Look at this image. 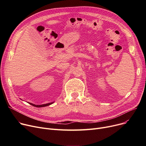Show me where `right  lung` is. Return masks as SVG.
<instances>
[{
	"mask_svg": "<svg viewBox=\"0 0 146 146\" xmlns=\"http://www.w3.org/2000/svg\"><path fill=\"white\" fill-rule=\"evenodd\" d=\"M53 103H54V102H51V103L45 104H42V105H35V104H32V103H29V104L30 105H33V106H35V107H37V108H40V107L47 106H48V105H51V104H53Z\"/></svg>",
	"mask_w": 146,
	"mask_h": 146,
	"instance_id": "add662e5",
	"label": "right lung"
}]
</instances>
